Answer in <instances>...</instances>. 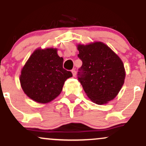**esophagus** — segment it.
Here are the masks:
<instances>
[{
  "instance_id": "obj_1",
  "label": "esophagus",
  "mask_w": 146,
  "mask_h": 146,
  "mask_svg": "<svg viewBox=\"0 0 146 146\" xmlns=\"http://www.w3.org/2000/svg\"><path fill=\"white\" fill-rule=\"evenodd\" d=\"M71 72H72V73H73V77H75V75H76V71H75V69H73L71 71Z\"/></svg>"
}]
</instances>
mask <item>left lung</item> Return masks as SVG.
Here are the masks:
<instances>
[{
    "instance_id": "left-lung-1",
    "label": "left lung",
    "mask_w": 146,
    "mask_h": 146,
    "mask_svg": "<svg viewBox=\"0 0 146 146\" xmlns=\"http://www.w3.org/2000/svg\"><path fill=\"white\" fill-rule=\"evenodd\" d=\"M78 58L82 65L78 80L87 96L98 104L113 100L124 83L125 69L118 56L104 43L79 45Z\"/></svg>"
}]
</instances>
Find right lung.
Instances as JSON below:
<instances>
[{"instance_id":"obj_1","label":"right lung","mask_w":146,"mask_h":146,"mask_svg":"<svg viewBox=\"0 0 146 146\" xmlns=\"http://www.w3.org/2000/svg\"><path fill=\"white\" fill-rule=\"evenodd\" d=\"M73 76L63 68V58L56 48L36 50L21 71L22 88L29 98L48 103L60 94L64 82Z\"/></svg>"}]
</instances>
